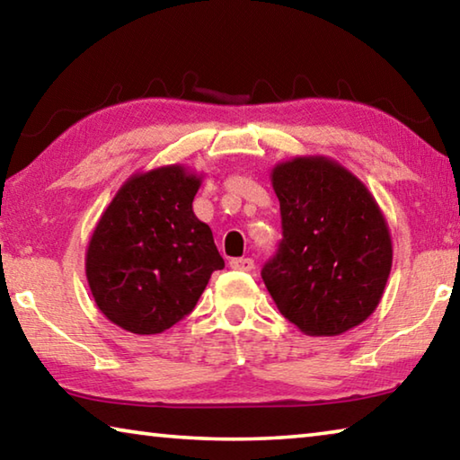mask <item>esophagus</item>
Wrapping results in <instances>:
<instances>
[{
	"label": "esophagus",
	"instance_id": "1",
	"mask_svg": "<svg viewBox=\"0 0 460 460\" xmlns=\"http://www.w3.org/2000/svg\"><path fill=\"white\" fill-rule=\"evenodd\" d=\"M231 270H237V271H252L253 270V260L252 258H235L229 261Z\"/></svg>",
	"mask_w": 460,
	"mask_h": 460
}]
</instances>
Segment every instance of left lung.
Masks as SVG:
<instances>
[{"label":"left lung","instance_id":"1","mask_svg":"<svg viewBox=\"0 0 460 460\" xmlns=\"http://www.w3.org/2000/svg\"><path fill=\"white\" fill-rule=\"evenodd\" d=\"M284 239L261 270L288 321L337 337L376 313L392 271V235L376 197L329 155H296L270 172Z\"/></svg>","mask_w":460,"mask_h":460}]
</instances>
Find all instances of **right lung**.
Listing matches in <instances>:
<instances>
[{"instance_id":"1","label":"right lung","mask_w":460,"mask_h":460,"mask_svg":"<svg viewBox=\"0 0 460 460\" xmlns=\"http://www.w3.org/2000/svg\"><path fill=\"white\" fill-rule=\"evenodd\" d=\"M202 174L184 164L137 170L101 213L84 253L93 300L107 321L158 334L197 306L225 261L192 200Z\"/></svg>"}]
</instances>
